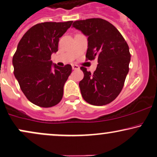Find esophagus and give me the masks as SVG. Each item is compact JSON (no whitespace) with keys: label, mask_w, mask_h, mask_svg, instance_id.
I'll use <instances>...</instances> for the list:
<instances>
[{"label":"esophagus","mask_w":157,"mask_h":157,"mask_svg":"<svg viewBox=\"0 0 157 157\" xmlns=\"http://www.w3.org/2000/svg\"><path fill=\"white\" fill-rule=\"evenodd\" d=\"M72 69H78L79 68H80V67H79V66L78 65H77V64H72Z\"/></svg>","instance_id":"34e87169"}]
</instances>
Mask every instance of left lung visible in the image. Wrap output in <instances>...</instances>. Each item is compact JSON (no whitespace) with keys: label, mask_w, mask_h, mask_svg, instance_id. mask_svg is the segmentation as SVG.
<instances>
[{"label":"left lung","mask_w":157,"mask_h":157,"mask_svg":"<svg viewBox=\"0 0 157 157\" xmlns=\"http://www.w3.org/2000/svg\"><path fill=\"white\" fill-rule=\"evenodd\" d=\"M72 27L88 37L86 58H96L98 63L93 74L80 67L84 74L79 82L82 98L95 106L109 104L120 94L129 72L128 43L114 25L99 18L75 21Z\"/></svg>","instance_id":"1"}]
</instances>
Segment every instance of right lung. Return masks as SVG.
Listing matches in <instances>:
<instances>
[{
    "instance_id": "right-lung-1",
    "label": "right lung",
    "mask_w": 157,
    "mask_h": 157,
    "mask_svg": "<svg viewBox=\"0 0 157 157\" xmlns=\"http://www.w3.org/2000/svg\"><path fill=\"white\" fill-rule=\"evenodd\" d=\"M72 22L37 24L23 35L17 45L12 60L13 74L25 96L37 106H53L62 98L72 66H57L51 56L58 51L59 38Z\"/></svg>"
}]
</instances>
